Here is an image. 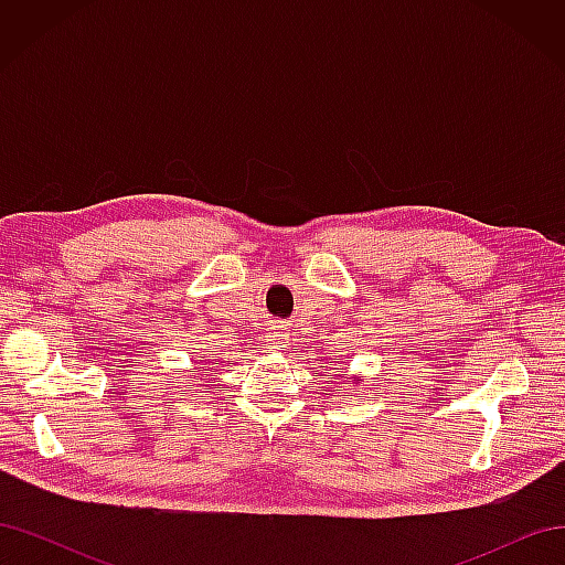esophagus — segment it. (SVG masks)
<instances>
[{
    "label": "esophagus",
    "instance_id": "obj_1",
    "mask_svg": "<svg viewBox=\"0 0 565 565\" xmlns=\"http://www.w3.org/2000/svg\"><path fill=\"white\" fill-rule=\"evenodd\" d=\"M266 344L270 351H285V347H289V330L282 328V324H273Z\"/></svg>",
    "mask_w": 565,
    "mask_h": 565
}]
</instances>
